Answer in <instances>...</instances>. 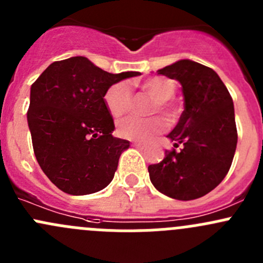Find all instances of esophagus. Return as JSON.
<instances>
[{
    "label": "esophagus",
    "instance_id": "obj_1",
    "mask_svg": "<svg viewBox=\"0 0 263 263\" xmlns=\"http://www.w3.org/2000/svg\"><path fill=\"white\" fill-rule=\"evenodd\" d=\"M132 145H134V146L137 147V148H144L145 147V144H141V142H136V141H135Z\"/></svg>",
    "mask_w": 263,
    "mask_h": 263
}]
</instances>
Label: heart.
Segmentation results:
<instances>
[{"label": "heart", "instance_id": "heart-1", "mask_svg": "<svg viewBox=\"0 0 263 263\" xmlns=\"http://www.w3.org/2000/svg\"><path fill=\"white\" fill-rule=\"evenodd\" d=\"M142 92L153 98L147 107L148 115L163 113L169 121L178 115V104L173 97L177 91L176 82L165 78H151L139 85ZM104 102L107 109L116 118L126 115L134 107L135 95L128 82L119 81L110 85L105 91ZM165 128V122L160 116L136 117L129 116L117 124V134L122 139L132 141H148Z\"/></svg>", "mask_w": 263, "mask_h": 263}]
</instances>
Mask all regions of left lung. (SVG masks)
Returning <instances> with one entry per match:
<instances>
[{
    "instance_id": "1",
    "label": "left lung",
    "mask_w": 263,
    "mask_h": 263,
    "mask_svg": "<svg viewBox=\"0 0 263 263\" xmlns=\"http://www.w3.org/2000/svg\"><path fill=\"white\" fill-rule=\"evenodd\" d=\"M181 82L184 110L168 135L176 148L148 165L150 181L159 192L181 201L213 191L229 172L237 148L234 105L227 86L213 68L181 60L156 71Z\"/></svg>"
}]
</instances>
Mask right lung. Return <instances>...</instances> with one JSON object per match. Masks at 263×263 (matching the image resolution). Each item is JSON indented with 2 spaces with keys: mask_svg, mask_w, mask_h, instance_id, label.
<instances>
[{
  "mask_svg": "<svg viewBox=\"0 0 263 263\" xmlns=\"http://www.w3.org/2000/svg\"><path fill=\"white\" fill-rule=\"evenodd\" d=\"M139 75L109 73L78 55L53 62L31 85L28 124L34 154L61 191L90 195L112 182L129 142L112 136L115 121L104 95L110 85Z\"/></svg>",
  "mask_w": 263,
  "mask_h": 263,
  "instance_id": "right-lung-1",
  "label": "right lung"
}]
</instances>
